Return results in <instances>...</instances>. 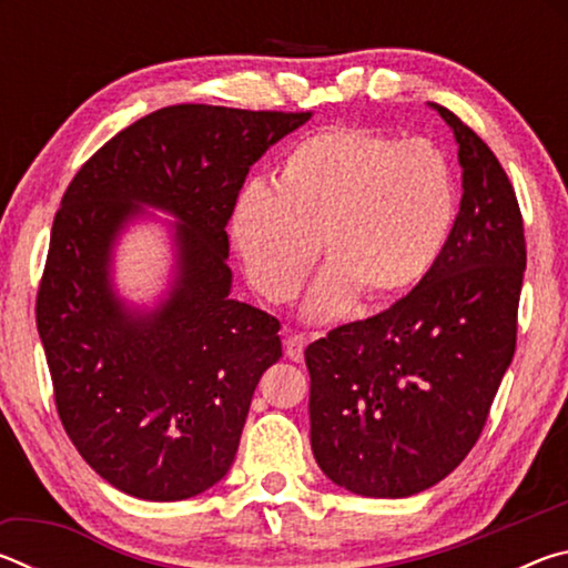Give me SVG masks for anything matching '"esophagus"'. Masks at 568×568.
<instances>
[{
  "instance_id": "1",
  "label": "esophagus",
  "mask_w": 568,
  "mask_h": 568,
  "mask_svg": "<svg viewBox=\"0 0 568 568\" xmlns=\"http://www.w3.org/2000/svg\"><path fill=\"white\" fill-rule=\"evenodd\" d=\"M305 348H307V338L303 333H293L285 338V355L291 361H303Z\"/></svg>"
}]
</instances>
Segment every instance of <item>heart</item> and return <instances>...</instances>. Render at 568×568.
Masks as SVG:
<instances>
[{
  "instance_id": "b5f03b06",
  "label": "heart",
  "mask_w": 568,
  "mask_h": 568,
  "mask_svg": "<svg viewBox=\"0 0 568 568\" xmlns=\"http://www.w3.org/2000/svg\"><path fill=\"white\" fill-rule=\"evenodd\" d=\"M458 192L430 140L331 124L287 150L275 187L240 192L230 233L247 281L291 301L325 245L328 265L307 295L313 321L338 318L361 293L393 301L434 271L454 233Z\"/></svg>"
}]
</instances>
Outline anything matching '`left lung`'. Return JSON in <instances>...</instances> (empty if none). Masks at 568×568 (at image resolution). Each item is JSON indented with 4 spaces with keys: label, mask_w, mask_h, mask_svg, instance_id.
I'll return each mask as SVG.
<instances>
[{
    "label": "left lung",
    "mask_w": 568,
    "mask_h": 568,
    "mask_svg": "<svg viewBox=\"0 0 568 568\" xmlns=\"http://www.w3.org/2000/svg\"><path fill=\"white\" fill-rule=\"evenodd\" d=\"M436 110L464 168L444 255L386 311L305 348L313 456L333 484L373 498L426 491L470 454L516 351L521 207L491 148Z\"/></svg>",
    "instance_id": "1"
}]
</instances>
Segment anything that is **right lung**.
Masks as SVG:
<instances>
[{"mask_svg":"<svg viewBox=\"0 0 568 568\" xmlns=\"http://www.w3.org/2000/svg\"><path fill=\"white\" fill-rule=\"evenodd\" d=\"M311 114L170 104L104 142L64 190L37 331L67 436L124 494L182 501L233 466L257 381L283 348L281 321L227 297L225 227L250 165ZM134 202L183 223L179 285L145 320L124 314L106 283Z\"/></svg>","mask_w":568,"mask_h":568,"instance_id":"right-lung-1","label":"right lung"}]
</instances>
